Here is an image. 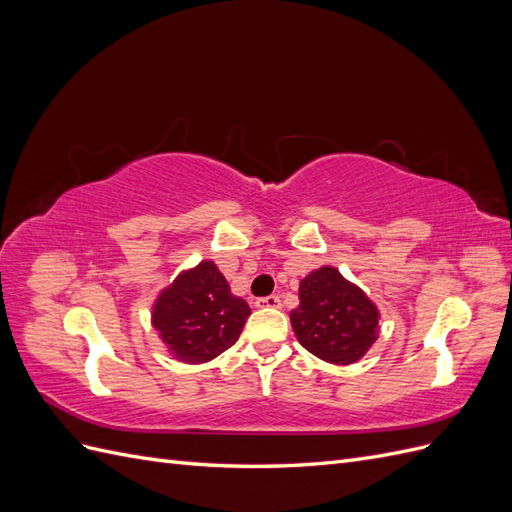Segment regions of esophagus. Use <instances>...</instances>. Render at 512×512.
Instances as JSON below:
<instances>
[{
  "instance_id": "34e87169",
  "label": "esophagus",
  "mask_w": 512,
  "mask_h": 512,
  "mask_svg": "<svg viewBox=\"0 0 512 512\" xmlns=\"http://www.w3.org/2000/svg\"><path fill=\"white\" fill-rule=\"evenodd\" d=\"M280 305H282V299L277 297V294H271V297L256 299V307L258 309H277Z\"/></svg>"
}]
</instances>
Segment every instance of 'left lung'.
I'll list each match as a JSON object with an SVG mask.
<instances>
[{"label":"left lung","mask_w":512,"mask_h":512,"mask_svg":"<svg viewBox=\"0 0 512 512\" xmlns=\"http://www.w3.org/2000/svg\"><path fill=\"white\" fill-rule=\"evenodd\" d=\"M380 312L367 294L333 267H320L299 284L290 322L299 344L333 365L361 361L378 339Z\"/></svg>","instance_id":"1"}]
</instances>
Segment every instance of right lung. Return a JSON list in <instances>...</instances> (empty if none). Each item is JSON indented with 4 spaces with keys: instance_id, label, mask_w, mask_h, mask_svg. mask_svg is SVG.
Returning a JSON list of instances; mask_svg holds the SVG:
<instances>
[{
    "instance_id": "obj_1",
    "label": "right lung",
    "mask_w": 512,
    "mask_h": 512,
    "mask_svg": "<svg viewBox=\"0 0 512 512\" xmlns=\"http://www.w3.org/2000/svg\"><path fill=\"white\" fill-rule=\"evenodd\" d=\"M250 314L215 262L203 260L158 294L151 324L177 361L198 365L235 344Z\"/></svg>"
}]
</instances>
